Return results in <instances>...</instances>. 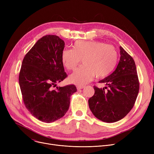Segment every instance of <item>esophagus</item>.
Instances as JSON below:
<instances>
[{"label":"esophagus","instance_id":"1","mask_svg":"<svg viewBox=\"0 0 154 154\" xmlns=\"http://www.w3.org/2000/svg\"><path fill=\"white\" fill-rule=\"evenodd\" d=\"M85 87L84 85H77V90H80V89H82V88H84Z\"/></svg>","mask_w":154,"mask_h":154}]
</instances>
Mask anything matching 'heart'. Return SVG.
Segmentation results:
<instances>
[{
  "mask_svg": "<svg viewBox=\"0 0 154 154\" xmlns=\"http://www.w3.org/2000/svg\"><path fill=\"white\" fill-rule=\"evenodd\" d=\"M118 54L112 45L100 41H76L72 49L65 48L61 60L67 70H74L82 59L83 65L70 76V81L78 85L86 84L97 75L103 78L114 69Z\"/></svg>",
  "mask_w": 154,
  "mask_h": 154,
  "instance_id": "obj_1",
  "label": "heart"
}]
</instances>
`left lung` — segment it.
Wrapping results in <instances>:
<instances>
[{"instance_id":"left-lung-1","label":"left lung","mask_w":154,"mask_h":154,"mask_svg":"<svg viewBox=\"0 0 154 154\" xmlns=\"http://www.w3.org/2000/svg\"><path fill=\"white\" fill-rule=\"evenodd\" d=\"M120 58L114 72L99 82L107 87L94 86V95L88 106L95 117L105 122H115L125 117L133 108L139 91L135 62L120 47Z\"/></svg>"}]
</instances>
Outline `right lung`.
I'll list each match as a JSON object with an SVG mask.
<instances>
[{
    "mask_svg": "<svg viewBox=\"0 0 154 154\" xmlns=\"http://www.w3.org/2000/svg\"><path fill=\"white\" fill-rule=\"evenodd\" d=\"M64 41L54 35L40 38L23 59L19 81L24 105L30 114L51 123L67 112L70 96L77 91L74 84L57 87L67 77L61 60Z\"/></svg>",
    "mask_w": 154,
    "mask_h": 154,
    "instance_id": "add662e5",
    "label": "right lung"
}]
</instances>
